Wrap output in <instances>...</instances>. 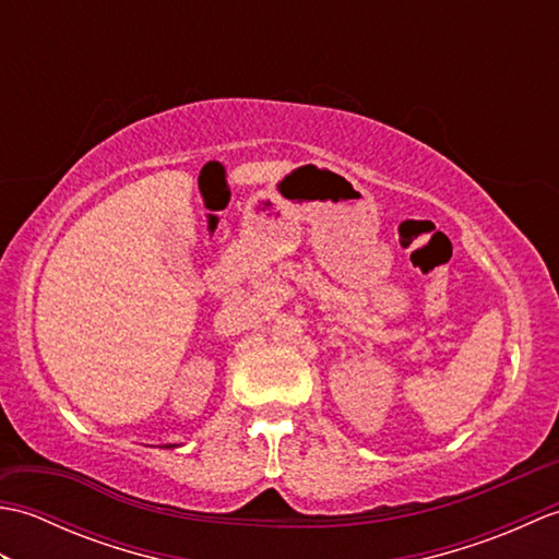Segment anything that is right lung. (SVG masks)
<instances>
[{"label": "right lung", "mask_w": 559, "mask_h": 559, "mask_svg": "<svg viewBox=\"0 0 559 559\" xmlns=\"http://www.w3.org/2000/svg\"><path fill=\"white\" fill-rule=\"evenodd\" d=\"M168 447H173V444H168Z\"/></svg>", "instance_id": "add662e5"}]
</instances>
